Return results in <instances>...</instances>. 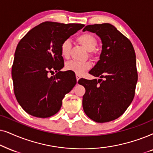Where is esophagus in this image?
Segmentation results:
<instances>
[{
    "label": "esophagus",
    "mask_w": 153,
    "mask_h": 153,
    "mask_svg": "<svg viewBox=\"0 0 153 153\" xmlns=\"http://www.w3.org/2000/svg\"><path fill=\"white\" fill-rule=\"evenodd\" d=\"M80 75H76V80H77V82H78V80H80Z\"/></svg>",
    "instance_id": "obj_1"
}]
</instances>
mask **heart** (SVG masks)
I'll use <instances>...</instances> for the list:
<instances>
[{
    "label": "heart",
    "mask_w": 153,
    "mask_h": 153,
    "mask_svg": "<svg viewBox=\"0 0 153 153\" xmlns=\"http://www.w3.org/2000/svg\"><path fill=\"white\" fill-rule=\"evenodd\" d=\"M78 41L88 51H92L97 45V41L94 36L90 33H83L77 38ZM71 42L70 40H65L61 45V54L64 58H68L70 54ZM65 68L67 71H71L77 75H82L85 71L91 68L89 62H82L72 60L67 62Z\"/></svg>",
    "instance_id": "b5f03b06"
}]
</instances>
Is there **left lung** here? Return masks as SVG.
Masks as SVG:
<instances>
[{"label": "left lung", "instance_id": "left-lung-1", "mask_svg": "<svg viewBox=\"0 0 153 153\" xmlns=\"http://www.w3.org/2000/svg\"><path fill=\"white\" fill-rule=\"evenodd\" d=\"M85 30L101 38L102 50L100 59L89 72L100 79L78 81L86 90L83 110L97 123L113 121L125 113L134 99L138 80L135 51L130 40L111 24L88 25L83 28Z\"/></svg>", "mask_w": 153, "mask_h": 153}]
</instances>
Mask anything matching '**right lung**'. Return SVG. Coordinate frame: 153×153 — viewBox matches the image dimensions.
Wrapping results in <instances>:
<instances>
[{"label":"right lung","mask_w":153,"mask_h":153,"mask_svg":"<svg viewBox=\"0 0 153 153\" xmlns=\"http://www.w3.org/2000/svg\"><path fill=\"white\" fill-rule=\"evenodd\" d=\"M81 24L45 22L30 30L18 43L12 67L14 92L21 107L34 117L58 113L62 100L76 84L75 73L64 66L61 45L84 27ZM57 73L48 77V73Z\"/></svg>","instance_id":"add662e5"}]
</instances>
